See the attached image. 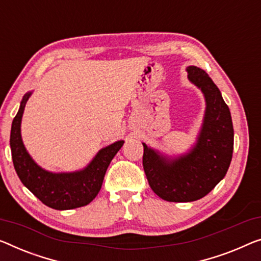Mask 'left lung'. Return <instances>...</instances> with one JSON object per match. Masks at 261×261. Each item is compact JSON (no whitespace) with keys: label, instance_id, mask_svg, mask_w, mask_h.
I'll return each instance as SVG.
<instances>
[{"label":"left lung","instance_id":"left-lung-1","mask_svg":"<svg viewBox=\"0 0 261 261\" xmlns=\"http://www.w3.org/2000/svg\"><path fill=\"white\" fill-rule=\"evenodd\" d=\"M188 79L204 93L206 109L197 143L177 158L163 155L143 143V166L149 185L162 199L188 203L205 197L226 174L233 153L230 109L203 69L186 68Z\"/></svg>","mask_w":261,"mask_h":261}]
</instances>
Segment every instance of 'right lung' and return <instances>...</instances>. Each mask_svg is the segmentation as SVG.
<instances>
[{
    "label": "right lung",
    "instance_id": "obj_1",
    "mask_svg": "<svg viewBox=\"0 0 261 261\" xmlns=\"http://www.w3.org/2000/svg\"><path fill=\"white\" fill-rule=\"evenodd\" d=\"M30 95L31 92H28L23 96L17 115L11 124V157L18 178L31 193L51 208L71 210L88 205L98 194L108 166L123 146L124 141L103 147L83 170L54 173L42 169L30 157L21 137V120Z\"/></svg>",
    "mask_w": 261,
    "mask_h": 261
}]
</instances>
